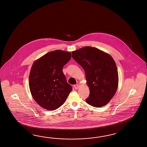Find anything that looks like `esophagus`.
Here are the masks:
<instances>
[{
    "label": "esophagus",
    "instance_id": "1",
    "mask_svg": "<svg viewBox=\"0 0 147 147\" xmlns=\"http://www.w3.org/2000/svg\"><path fill=\"white\" fill-rule=\"evenodd\" d=\"M74 87L75 88V89H77L79 88V85H77H77H75L74 86Z\"/></svg>",
    "mask_w": 147,
    "mask_h": 147
}]
</instances>
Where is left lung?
I'll use <instances>...</instances> for the list:
<instances>
[{
    "label": "left lung",
    "instance_id": "8db88e82",
    "mask_svg": "<svg viewBox=\"0 0 147 147\" xmlns=\"http://www.w3.org/2000/svg\"><path fill=\"white\" fill-rule=\"evenodd\" d=\"M72 57L85 72L90 91L86 102L96 107L106 105L115 95L119 83L117 67L113 58L91 47L72 52Z\"/></svg>",
    "mask_w": 147,
    "mask_h": 147
}]
</instances>
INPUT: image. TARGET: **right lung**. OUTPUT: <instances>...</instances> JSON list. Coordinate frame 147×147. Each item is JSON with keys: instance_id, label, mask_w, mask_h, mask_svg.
<instances>
[{"instance_id": "add662e5", "label": "right lung", "mask_w": 147, "mask_h": 147, "mask_svg": "<svg viewBox=\"0 0 147 147\" xmlns=\"http://www.w3.org/2000/svg\"><path fill=\"white\" fill-rule=\"evenodd\" d=\"M71 57L70 52L55 50L44 55L32 65L29 76L31 94L45 109H58L72 90L62 72L63 66Z\"/></svg>"}]
</instances>
